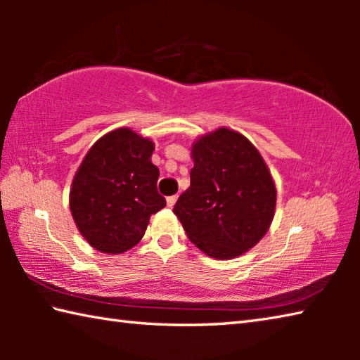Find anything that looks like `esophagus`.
<instances>
[{"label":"esophagus","instance_id":"obj_1","mask_svg":"<svg viewBox=\"0 0 360 360\" xmlns=\"http://www.w3.org/2000/svg\"><path fill=\"white\" fill-rule=\"evenodd\" d=\"M176 200H178V195H172V197L167 198V206H168V208H173L174 203H176Z\"/></svg>","mask_w":360,"mask_h":360}]
</instances>
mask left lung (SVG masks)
I'll return each mask as SVG.
<instances>
[{
    "label": "left lung",
    "mask_w": 360,
    "mask_h": 360,
    "mask_svg": "<svg viewBox=\"0 0 360 360\" xmlns=\"http://www.w3.org/2000/svg\"><path fill=\"white\" fill-rule=\"evenodd\" d=\"M191 187L173 212L200 251L229 260L264 238L276 208V186L260 152L221 127L192 144Z\"/></svg>",
    "instance_id": "8db88e82"
}]
</instances>
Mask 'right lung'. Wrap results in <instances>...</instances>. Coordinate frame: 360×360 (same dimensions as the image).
Listing matches in <instances>:
<instances>
[{
    "instance_id": "add662e5",
    "label": "right lung",
    "mask_w": 360,
    "mask_h": 360,
    "mask_svg": "<svg viewBox=\"0 0 360 360\" xmlns=\"http://www.w3.org/2000/svg\"><path fill=\"white\" fill-rule=\"evenodd\" d=\"M155 146L127 127L103 135L72 178L70 210L77 230L96 251L120 254L141 241L149 219L165 208L157 192Z\"/></svg>"
}]
</instances>
